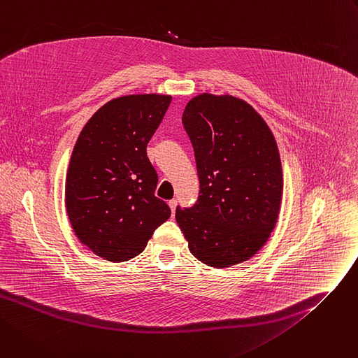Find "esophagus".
Returning a JSON list of instances; mask_svg holds the SVG:
<instances>
[{
	"label": "esophagus",
	"mask_w": 358,
	"mask_h": 358,
	"mask_svg": "<svg viewBox=\"0 0 358 358\" xmlns=\"http://www.w3.org/2000/svg\"><path fill=\"white\" fill-rule=\"evenodd\" d=\"M169 206H170V208H171L173 214H176V208H177V206H178L177 200H170V201H169Z\"/></svg>",
	"instance_id": "esophagus-1"
}]
</instances>
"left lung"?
Returning a JSON list of instances; mask_svg holds the SVG:
<instances>
[{
    "label": "left lung",
    "instance_id": "obj_1",
    "mask_svg": "<svg viewBox=\"0 0 358 358\" xmlns=\"http://www.w3.org/2000/svg\"><path fill=\"white\" fill-rule=\"evenodd\" d=\"M196 152L199 201L176 219L188 249L207 266L242 264L276 226L283 176L275 136L252 105L231 94L200 93L182 113Z\"/></svg>",
    "mask_w": 358,
    "mask_h": 358
}]
</instances>
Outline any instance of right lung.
<instances>
[{"label":"right lung","mask_w":358,"mask_h":358,"mask_svg":"<svg viewBox=\"0 0 358 358\" xmlns=\"http://www.w3.org/2000/svg\"><path fill=\"white\" fill-rule=\"evenodd\" d=\"M171 94L138 93L101 106L83 127L66 174L64 203L78 239L109 262H127L145 249L171 216L155 197L158 176L147 144Z\"/></svg>","instance_id":"right-lung-1"}]
</instances>
